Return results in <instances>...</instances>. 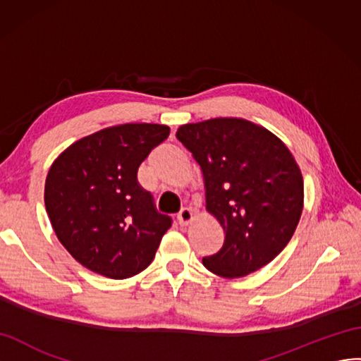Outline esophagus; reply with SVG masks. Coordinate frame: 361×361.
I'll return each instance as SVG.
<instances>
[{
    "mask_svg": "<svg viewBox=\"0 0 361 361\" xmlns=\"http://www.w3.org/2000/svg\"><path fill=\"white\" fill-rule=\"evenodd\" d=\"M192 219H194V214H192V211L190 208H183L179 212V216H178V221H179L180 226L190 225V223L192 221Z\"/></svg>",
    "mask_w": 361,
    "mask_h": 361,
    "instance_id": "obj_1",
    "label": "esophagus"
}]
</instances>
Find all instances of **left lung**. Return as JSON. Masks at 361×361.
<instances>
[{
    "label": "left lung",
    "mask_w": 361,
    "mask_h": 361,
    "mask_svg": "<svg viewBox=\"0 0 361 361\" xmlns=\"http://www.w3.org/2000/svg\"><path fill=\"white\" fill-rule=\"evenodd\" d=\"M176 138L200 165L207 211L225 231L223 247L203 266L232 279L269 264L304 208V179L287 145L262 126L226 116L183 124Z\"/></svg>",
    "instance_id": "8db88e82"
}]
</instances>
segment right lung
I'll return each instance as SVG.
<instances>
[{
    "label": "right lung",
    "mask_w": 361,
    "mask_h": 361,
    "mask_svg": "<svg viewBox=\"0 0 361 361\" xmlns=\"http://www.w3.org/2000/svg\"><path fill=\"white\" fill-rule=\"evenodd\" d=\"M169 135L164 124L112 126L73 142L51 164L45 209L57 238L86 269L126 279L153 261L171 219L157 211L136 173Z\"/></svg>",
    "instance_id": "add662e5"
}]
</instances>
